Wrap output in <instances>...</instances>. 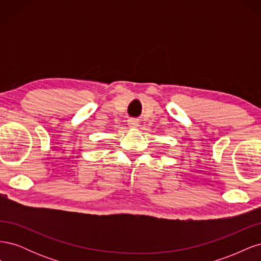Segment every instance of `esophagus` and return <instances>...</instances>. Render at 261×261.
Here are the masks:
<instances>
[{"label": "esophagus", "mask_w": 261, "mask_h": 261, "mask_svg": "<svg viewBox=\"0 0 261 261\" xmlns=\"http://www.w3.org/2000/svg\"><path fill=\"white\" fill-rule=\"evenodd\" d=\"M127 124L129 127H137L139 124V121L137 120V118H129V120L127 121Z\"/></svg>", "instance_id": "1"}]
</instances>
